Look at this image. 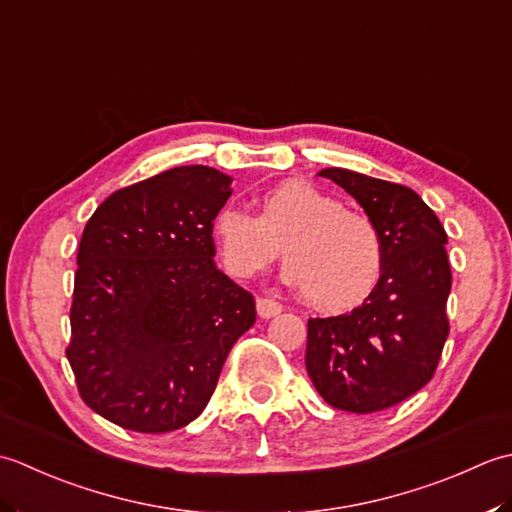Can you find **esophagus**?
<instances>
[{
    "instance_id": "esophagus-1",
    "label": "esophagus",
    "mask_w": 512,
    "mask_h": 512,
    "mask_svg": "<svg viewBox=\"0 0 512 512\" xmlns=\"http://www.w3.org/2000/svg\"><path fill=\"white\" fill-rule=\"evenodd\" d=\"M256 311H258L260 318H274V316L280 314V311H283V305L276 302L274 298H258L256 300Z\"/></svg>"
}]
</instances>
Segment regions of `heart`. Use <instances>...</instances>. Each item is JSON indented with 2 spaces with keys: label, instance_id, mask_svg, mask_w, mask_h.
<instances>
[{
  "label": "heart",
  "instance_id": "1",
  "mask_svg": "<svg viewBox=\"0 0 512 512\" xmlns=\"http://www.w3.org/2000/svg\"><path fill=\"white\" fill-rule=\"evenodd\" d=\"M214 236L225 269L252 278L283 256L287 280L320 309L358 305L378 285L384 247L367 214L344 210L336 196L305 181H285L260 198L258 216L223 205Z\"/></svg>",
  "mask_w": 512,
  "mask_h": 512
}]
</instances>
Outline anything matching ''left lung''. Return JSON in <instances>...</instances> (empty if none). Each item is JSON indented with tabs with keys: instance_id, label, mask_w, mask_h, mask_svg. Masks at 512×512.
Listing matches in <instances>:
<instances>
[{
	"instance_id": "1",
	"label": "left lung",
	"mask_w": 512,
	"mask_h": 512,
	"mask_svg": "<svg viewBox=\"0 0 512 512\" xmlns=\"http://www.w3.org/2000/svg\"><path fill=\"white\" fill-rule=\"evenodd\" d=\"M380 229L378 285L349 314L309 318L305 364L322 400L349 413L400 404L429 384L448 338L451 265L440 218L411 187L327 168Z\"/></svg>"
}]
</instances>
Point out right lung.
Listing matches in <instances>:
<instances>
[{
  "instance_id": "right-lung-1",
  "label": "right lung",
  "mask_w": 512,
  "mask_h": 512,
  "mask_svg": "<svg viewBox=\"0 0 512 512\" xmlns=\"http://www.w3.org/2000/svg\"><path fill=\"white\" fill-rule=\"evenodd\" d=\"M227 174L185 165L110 194L83 229L66 358L81 400L121 429L168 433L210 402L254 296L216 269Z\"/></svg>"
}]
</instances>
